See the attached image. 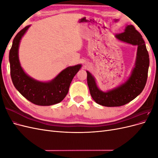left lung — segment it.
Returning <instances> with one entry per match:
<instances>
[{"mask_svg":"<svg viewBox=\"0 0 158 158\" xmlns=\"http://www.w3.org/2000/svg\"><path fill=\"white\" fill-rule=\"evenodd\" d=\"M115 37L127 44L138 45L135 66L128 79L119 86L104 92L98 88L92 74L86 71L91 95L97 103L106 107L122 106L135 99L145 87L150 64L149 55L145 42L135 26L128 25L125 31L116 34Z\"/></svg>","mask_w":158,"mask_h":158,"instance_id":"left-lung-1","label":"left lung"}]
</instances>
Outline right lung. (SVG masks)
<instances>
[{
  "mask_svg": "<svg viewBox=\"0 0 158 158\" xmlns=\"http://www.w3.org/2000/svg\"><path fill=\"white\" fill-rule=\"evenodd\" d=\"M30 26L25 27L14 38L9 53L11 78L14 87L30 102L37 106H52L60 103L66 97L72 80L82 65L69 66L50 82H40L31 78L22 69L18 58L20 40Z\"/></svg>",
  "mask_w": 158,
  "mask_h": 158,
  "instance_id": "right-lung-1",
  "label": "right lung"
}]
</instances>
